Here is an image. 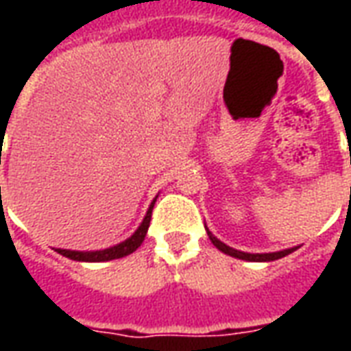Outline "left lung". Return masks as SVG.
Instances as JSON below:
<instances>
[{"instance_id": "left-lung-1", "label": "left lung", "mask_w": 351, "mask_h": 351, "mask_svg": "<svg viewBox=\"0 0 351 351\" xmlns=\"http://www.w3.org/2000/svg\"><path fill=\"white\" fill-rule=\"evenodd\" d=\"M206 233H208L210 243H213L218 250L223 252V254H228V256H231V258L244 259V261H274V259L286 258L287 254H291V252L297 250V246H295V248H287V250H280V252H269V254H248V252L235 250V248H231V246H228V244H223L220 239H216L208 229H206Z\"/></svg>"}]
</instances>
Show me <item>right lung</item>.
<instances>
[{"label":"right lung","mask_w":351,"mask_h":351,"mask_svg":"<svg viewBox=\"0 0 351 351\" xmlns=\"http://www.w3.org/2000/svg\"><path fill=\"white\" fill-rule=\"evenodd\" d=\"M158 199V197H156ZM156 199H154L150 206H148V210H146V216L141 221V226L137 228V231L130 237V239H125L120 244H116V246H110V248H105V250H90V252H79V250H64V248H56L58 254H62L65 258L75 259V261H86V263H101V261H110V259H120L125 258V256H130L133 252L137 250L138 246L143 244L146 237V231H148V226H150V218H152V208L154 203H156Z\"/></svg>","instance_id":"right-lung-1"}]
</instances>
